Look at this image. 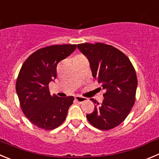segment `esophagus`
<instances>
[{"label": "esophagus", "instance_id": "obj_1", "mask_svg": "<svg viewBox=\"0 0 159 159\" xmlns=\"http://www.w3.org/2000/svg\"><path fill=\"white\" fill-rule=\"evenodd\" d=\"M75 100H76V101L78 102V103H82L83 102L86 101V98L83 97V96H75Z\"/></svg>", "mask_w": 159, "mask_h": 159}]
</instances>
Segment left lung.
Here are the masks:
<instances>
[{
  "label": "left lung",
  "mask_w": 159,
  "mask_h": 159,
  "mask_svg": "<svg viewBox=\"0 0 159 159\" xmlns=\"http://www.w3.org/2000/svg\"><path fill=\"white\" fill-rule=\"evenodd\" d=\"M78 48L88 58L93 76L105 90L103 102L96 103L93 113L86 115L90 124L109 130L124 121L134 105L137 88L136 71L122 52L103 43H83Z\"/></svg>",
  "instance_id": "8db88e82"
}]
</instances>
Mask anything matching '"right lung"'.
Instances as JSON below:
<instances>
[{
	"label": "right lung",
	"mask_w": 159,
	"mask_h": 159,
	"mask_svg": "<svg viewBox=\"0 0 159 159\" xmlns=\"http://www.w3.org/2000/svg\"><path fill=\"white\" fill-rule=\"evenodd\" d=\"M76 49V44L51 45L40 48L23 63L16 89L25 116L40 129L52 130L65 121L74 96L50 94L48 84L56 78V66Z\"/></svg>",
	"instance_id": "right-lung-1"
}]
</instances>
